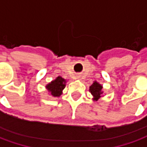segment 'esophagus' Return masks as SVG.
I'll return each instance as SVG.
<instances>
[{
	"mask_svg": "<svg viewBox=\"0 0 147 147\" xmlns=\"http://www.w3.org/2000/svg\"><path fill=\"white\" fill-rule=\"evenodd\" d=\"M77 78H78V79H80V76H77Z\"/></svg>",
	"mask_w": 147,
	"mask_h": 147,
	"instance_id": "obj_1",
	"label": "esophagus"
}]
</instances>
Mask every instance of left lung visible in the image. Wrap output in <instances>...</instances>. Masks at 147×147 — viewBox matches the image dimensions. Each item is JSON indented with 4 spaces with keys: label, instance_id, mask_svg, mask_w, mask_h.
I'll return each instance as SVG.
<instances>
[{
    "label": "left lung",
    "instance_id": "8db88e82",
    "mask_svg": "<svg viewBox=\"0 0 147 147\" xmlns=\"http://www.w3.org/2000/svg\"><path fill=\"white\" fill-rule=\"evenodd\" d=\"M90 92L94 97L93 100L94 101H98L101 97H102L103 91H102V86L98 83L97 81H94L91 86H90Z\"/></svg>",
    "mask_w": 147,
    "mask_h": 147
}]
</instances>
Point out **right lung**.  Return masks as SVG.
<instances>
[{
    "mask_svg": "<svg viewBox=\"0 0 147 147\" xmlns=\"http://www.w3.org/2000/svg\"><path fill=\"white\" fill-rule=\"evenodd\" d=\"M66 80L62 77H57L54 80H53L51 83L46 85V89L49 93L53 97H60L62 94V90L65 87Z\"/></svg>",
    "mask_w": 147,
    "mask_h": 147,
    "instance_id": "right-lung-1",
    "label": "right lung"
}]
</instances>
